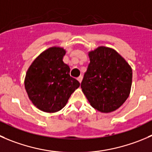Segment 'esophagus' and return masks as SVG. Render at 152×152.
<instances>
[{"instance_id": "1", "label": "esophagus", "mask_w": 152, "mask_h": 152, "mask_svg": "<svg viewBox=\"0 0 152 152\" xmlns=\"http://www.w3.org/2000/svg\"><path fill=\"white\" fill-rule=\"evenodd\" d=\"M77 80L79 81V82L81 83V82H82V76H79V77L77 78Z\"/></svg>"}]
</instances>
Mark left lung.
I'll list each match as a JSON object with an SVG mask.
<instances>
[{"label": "left lung", "mask_w": 152, "mask_h": 152, "mask_svg": "<svg viewBox=\"0 0 152 152\" xmlns=\"http://www.w3.org/2000/svg\"><path fill=\"white\" fill-rule=\"evenodd\" d=\"M90 63L81 83L94 108L102 113L118 109L130 95L132 69L115 50L99 46L88 52Z\"/></svg>", "instance_id": "8db88e82"}]
</instances>
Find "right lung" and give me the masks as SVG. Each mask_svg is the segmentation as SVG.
Segmentation results:
<instances>
[{
  "label": "right lung",
  "instance_id": "obj_1",
  "mask_svg": "<svg viewBox=\"0 0 152 152\" xmlns=\"http://www.w3.org/2000/svg\"><path fill=\"white\" fill-rule=\"evenodd\" d=\"M65 53L61 47L48 48L35 58L26 73L28 97L37 108L46 113L61 110L80 85L70 76V67L63 61Z\"/></svg>",
  "mask_w": 152,
  "mask_h": 152
}]
</instances>
